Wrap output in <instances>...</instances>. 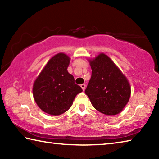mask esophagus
<instances>
[{
  "label": "esophagus",
  "instance_id": "esophagus-1",
  "mask_svg": "<svg viewBox=\"0 0 159 159\" xmlns=\"http://www.w3.org/2000/svg\"><path fill=\"white\" fill-rule=\"evenodd\" d=\"M80 87H81L83 90H84L85 89V84H81V85H80Z\"/></svg>",
  "mask_w": 159,
  "mask_h": 159
}]
</instances>
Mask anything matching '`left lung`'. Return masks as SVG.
<instances>
[{
  "mask_svg": "<svg viewBox=\"0 0 159 159\" xmlns=\"http://www.w3.org/2000/svg\"><path fill=\"white\" fill-rule=\"evenodd\" d=\"M88 61L92 76L85 93L93 107L105 115L119 114L130 97L131 87L128 79L104 53H99Z\"/></svg>",
  "mask_w": 159,
  "mask_h": 159,
  "instance_id": "8db88e82",
  "label": "left lung"
}]
</instances>
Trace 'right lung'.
Listing matches in <instances>:
<instances>
[{
	"label": "right lung",
	"instance_id": "add662e5",
	"mask_svg": "<svg viewBox=\"0 0 159 159\" xmlns=\"http://www.w3.org/2000/svg\"><path fill=\"white\" fill-rule=\"evenodd\" d=\"M71 59L65 53L50 59L33 85V96L43 111L52 116L64 114L83 90L76 85L67 68Z\"/></svg>",
	"mask_w": 159,
	"mask_h": 159
}]
</instances>
